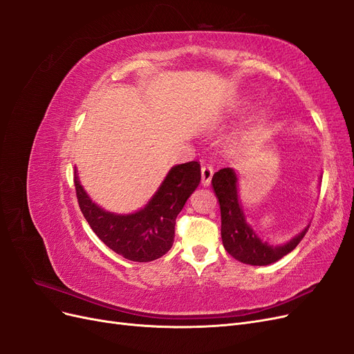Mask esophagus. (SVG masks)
I'll return each instance as SVG.
<instances>
[{
  "instance_id": "esophagus-1",
  "label": "esophagus",
  "mask_w": 354,
  "mask_h": 354,
  "mask_svg": "<svg viewBox=\"0 0 354 354\" xmlns=\"http://www.w3.org/2000/svg\"><path fill=\"white\" fill-rule=\"evenodd\" d=\"M214 174V169L211 165H202L201 168V177H202V185L208 186L211 183V178Z\"/></svg>"
}]
</instances>
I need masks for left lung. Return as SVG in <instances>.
Instances as JSON below:
<instances>
[{"instance_id": "8db88e82", "label": "left lung", "mask_w": 354, "mask_h": 354, "mask_svg": "<svg viewBox=\"0 0 354 354\" xmlns=\"http://www.w3.org/2000/svg\"><path fill=\"white\" fill-rule=\"evenodd\" d=\"M236 174L232 168H223L212 176V187L221 209V239L226 251L241 263L251 266H267L291 252L304 238L307 229L286 242L273 246L263 242L245 221L241 202L238 199Z\"/></svg>"}]
</instances>
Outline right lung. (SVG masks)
I'll list each match as a JSON object with an SVG mask.
<instances>
[{
    "mask_svg": "<svg viewBox=\"0 0 354 354\" xmlns=\"http://www.w3.org/2000/svg\"><path fill=\"white\" fill-rule=\"evenodd\" d=\"M199 181L201 165L196 160L176 165L143 209L120 216L95 205L78 177L73 178L80 208L93 232L112 251L138 263L153 261L169 251L174 242L176 218Z\"/></svg>",
    "mask_w": 354,
    "mask_h": 354,
    "instance_id": "add662e5",
    "label": "right lung"
}]
</instances>
